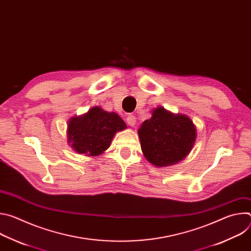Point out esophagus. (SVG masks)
Masks as SVG:
<instances>
[{
	"label": "esophagus",
	"mask_w": 251,
	"mask_h": 251,
	"mask_svg": "<svg viewBox=\"0 0 251 251\" xmlns=\"http://www.w3.org/2000/svg\"><path fill=\"white\" fill-rule=\"evenodd\" d=\"M126 121H127L128 125H130L131 127H134V126L136 125V122H137L136 117H135L134 115H129V116L126 118Z\"/></svg>",
	"instance_id": "obj_1"
}]
</instances>
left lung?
Wrapping results in <instances>:
<instances>
[{
    "label": "left lung",
    "mask_w": 251,
    "mask_h": 251,
    "mask_svg": "<svg viewBox=\"0 0 251 251\" xmlns=\"http://www.w3.org/2000/svg\"><path fill=\"white\" fill-rule=\"evenodd\" d=\"M141 149L148 162L163 168L184 160L194 148L197 128L185 114H175L160 106L138 130Z\"/></svg>",
    "instance_id": "8db88e82"
}]
</instances>
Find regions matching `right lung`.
Returning <instances> with one entry per match:
<instances>
[{
    "instance_id": "obj_1",
    "label": "right lung",
    "mask_w": 251,
    "mask_h": 251,
    "mask_svg": "<svg viewBox=\"0 0 251 251\" xmlns=\"http://www.w3.org/2000/svg\"><path fill=\"white\" fill-rule=\"evenodd\" d=\"M126 128V123L117 113L95 106L68 120L67 142L78 154L95 157L108 149L115 134Z\"/></svg>"
}]
</instances>
